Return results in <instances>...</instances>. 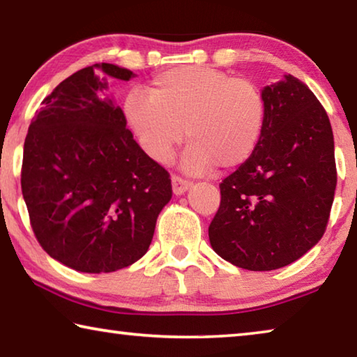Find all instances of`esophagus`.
<instances>
[{"label":"esophagus","instance_id":"esophagus-1","mask_svg":"<svg viewBox=\"0 0 357 357\" xmlns=\"http://www.w3.org/2000/svg\"><path fill=\"white\" fill-rule=\"evenodd\" d=\"M172 187H173V193L174 195H184V193L190 189V183L179 176H173L172 178Z\"/></svg>","mask_w":357,"mask_h":357}]
</instances>
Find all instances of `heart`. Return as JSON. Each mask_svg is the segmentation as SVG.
Returning <instances> with one entry per match:
<instances>
[{
    "label": "heart",
    "instance_id": "b5f03b06",
    "mask_svg": "<svg viewBox=\"0 0 357 357\" xmlns=\"http://www.w3.org/2000/svg\"><path fill=\"white\" fill-rule=\"evenodd\" d=\"M124 114L151 160L167 164L181 142L189 174L239 168L255 153L266 123V99L255 83L214 68L181 66L157 75L148 96L130 93Z\"/></svg>",
    "mask_w": 357,
    "mask_h": 357
}]
</instances>
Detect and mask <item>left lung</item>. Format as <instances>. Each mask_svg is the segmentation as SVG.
Wrapping results in <instances>:
<instances>
[{
    "mask_svg": "<svg viewBox=\"0 0 357 357\" xmlns=\"http://www.w3.org/2000/svg\"><path fill=\"white\" fill-rule=\"evenodd\" d=\"M255 153L220 184L209 225L217 255L249 271L291 264L324 234L337 185L334 135L323 105L293 75L264 86Z\"/></svg>",
    "mask_w": 357,
    "mask_h": 357,
    "instance_id": "left-lung-1",
    "label": "left lung"
}]
</instances>
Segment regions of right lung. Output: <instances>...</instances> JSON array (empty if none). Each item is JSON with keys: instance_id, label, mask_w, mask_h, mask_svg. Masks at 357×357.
Wrapping results in <instances>:
<instances>
[{"instance_id": "add662e5", "label": "right lung", "mask_w": 357, "mask_h": 357, "mask_svg": "<svg viewBox=\"0 0 357 357\" xmlns=\"http://www.w3.org/2000/svg\"><path fill=\"white\" fill-rule=\"evenodd\" d=\"M110 77L135 74L100 63L59 83L23 148L22 193L36 238L56 261L88 274L138 261L172 200L170 174L138 146L107 94Z\"/></svg>"}]
</instances>
